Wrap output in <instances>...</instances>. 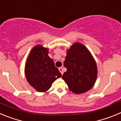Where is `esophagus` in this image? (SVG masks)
I'll list each match as a JSON object with an SVG mask.
<instances>
[{
	"label": "esophagus",
	"mask_w": 121,
	"mask_h": 121,
	"mask_svg": "<svg viewBox=\"0 0 121 121\" xmlns=\"http://www.w3.org/2000/svg\"><path fill=\"white\" fill-rule=\"evenodd\" d=\"M59 71L60 72V73H61L62 74H64V71H63L62 67H60V68H59Z\"/></svg>",
	"instance_id": "1"
}]
</instances>
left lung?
Here are the masks:
<instances>
[{
	"mask_svg": "<svg viewBox=\"0 0 121 121\" xmlns=\"http://www.w3.org/2000/svg\"><path fill=\"white\" fill-rule=\"evenodd\" d=\"M64 66L67 70L62 78L73 93H85L95 85L98 76L96 62L81 43L75 42L67 50Z\"/></svg>",
	"mask_w": 121,
	"mask_h": 121,
	"instance_id": "left-lung-1",
	"label": "left lung"
}]
</instances>
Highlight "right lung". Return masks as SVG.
<instances>
[{
    "label": "right lung",
    "instance_id": "1",
    "mask_svg": "<svg viewBox=\"0 0 121 121\" xmlns=\"http://www.w3.org/2000/svg\"><path fill=\"white\" fill-rule=\"evenodd\" d=\"M25 74L30 85L39 92H46L62 76L53 60L48 56V49L41 45L31 50L25 66Z\"/></svg>",
    "mask_w": 121,
    "mask_h": 121
}]
</instances>
